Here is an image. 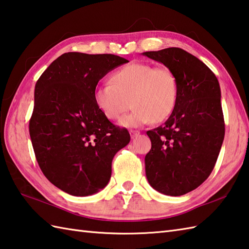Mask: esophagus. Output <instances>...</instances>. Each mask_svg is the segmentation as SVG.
I'll use <instances>...</instances> for the list:
<instances>
[{"label": "esophagus", "instance_id": "1", "mask_svg": "<svg viewBox=\"0 0 249 249\" xmlns=\"http://www.w3.org/2000/svg\"><path fill=\"white\" fill-rule=\"evenodd\" d=\"M139 134H140V131H138V130H130V135H131L132 139L136 138V136H138Z\"/></svg>", "mask_w": 249, "mask_h": 249}]
</instances>
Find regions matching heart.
<instances>
[{
    "label": "heart",
    "instance_id": "1",
    "mask_svg": "<svg viewBox=\"0 0 249 249\" xmlns=\"http://www.w3.org/2000/svg\"><path fill=\"white\" fill-rule=\"evenodd\" d=\"M111 83L96 86L93 99L106 118L117 120L129 107L132 111L120 120L123 126H140L150 121L159 124L170 117L178 98V83L173 71L132 62L111 75Z\"/></svg>",
    "mask_w": 249,
    "mask_h": 249
}]
</instances>
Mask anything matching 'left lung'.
<instances>
[{
	"mask_svg": "<svg viewBox=\"0 0 249 249\" xmlns=\"http://www.w3.org/2000/svg\"><path fill=\"white\" fill-rule=\"evenodd\" d=\"M143 54L173 71L178 83L174 111L163 125L147 131L151 141L145 157L147 179L163 195H186L211 175L224 142L219 83L209 67L184 49Z\"/></svg>",
	"mask_w": 249,
	"mask_h": 249,
	"instance_id": "1",
	"label": "left lung"
}]
</instances>
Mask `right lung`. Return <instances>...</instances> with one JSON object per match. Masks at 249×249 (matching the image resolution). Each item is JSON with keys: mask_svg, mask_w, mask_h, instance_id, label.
Segmentation results:
<instances>
[{"mask_svg": "<svg viewBox=\"0 0 249 249\" xmlns=\"http://www.w3.org/2000/svg\"><path fill=\"white\" fill-rule=\"evenodd\" d=\"M126 62L110 53H67L35 85L29 123L34 154L46 178L71 196L103 189L114 156L129 144L128 130L111 124L93 99L99 80Z\"/></svg>", "mask_w": 249, "mask_h": 249, "instance_id": "obj_1", "label": "right lung"}]
</instances>
